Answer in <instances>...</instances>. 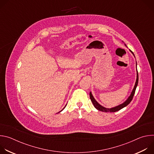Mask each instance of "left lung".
I'll return each mask as SVG.
<instances>
[{
	"label": "left lung",
	"mask_w": 154,
	"mask_h": 154,
	"mask_svg": "<svg viewBox=\"0 0 154 154\" xmlns=\"http://www.w3.org/2000/svg\"><path fill=\"white\" fill-rule=\"evenodd\" d=\"M125 46H127L125 45ZM130 51L132 53V54L134 55L135 57V55L134 54L133 52H131L130 50ZM136 63H137V61H136ZM138 71L137 69V80H136V82H135V86L134 87V89L132 90V91H131L130 96L128 97V99L124 102H123L122 103L118 105V106H116L115 107H113V108H105L103 106H102L101 105H100L96 100V99L94 98L91 92L90 93V99H91V100L93 104V105L94 106V107L98 109V110L99 111H101V112H116L117 111H119L121 109L124 108L125 106H126L127 105H128L130 102L131 101V100H132L133 97H134V94L135 93V90H136V88H137V86L138 85Z\"/></svg>",
	"instance_id": "1"
}]
</instances>
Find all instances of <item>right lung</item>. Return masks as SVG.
<instances>
[{
  "label": "right lung",
  "mask_w": 154,
  "mask_h": 154,
  "mask_svg": "<svg viewBox=\"0 0 154 154\" xmlns=\"http://www.w3.org/2000/svg\"><path fill=\"white\" fill-rule=\"evenodd\" d=\"M66 106V105H65V106ZM65 106H64V108H63V109H61V111H60V112H61V111H62V110H63V109H64V108H65ZM58 113H59V112H58Z\"/></svg>",
  "instance_id": "1"
}]
</instances>
